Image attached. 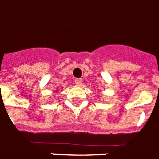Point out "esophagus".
Instances as JSON below:
<instances>
[{"instance_id":"1","label":"esophagus","mask_w":159,"mask_h":159,"mask_svg":"<svg viewBox=\"0 0 159 159\" xmlns=\"http://www.w3.org/2000/svg\"><path fill=\"white\" fill-rule=\"evenodd\" d=\"M75 83L77 84V86H80V85L82 84V79H80V78H76Z\"/></svg>"}]
</instances>
